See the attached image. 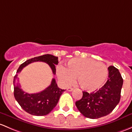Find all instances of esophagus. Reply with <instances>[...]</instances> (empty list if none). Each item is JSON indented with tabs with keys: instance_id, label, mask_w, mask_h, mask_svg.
<instances>
[{
	"instance_id": "esophagus-1",
	"label": "esophagus",
	"mask_w": 132,
	"mask_h": 132,
	"mask_svg": "<svg viewBox=\"0 0 132 132\" xmlns=\"http://www.w3.org/2000/svg\"><path fill=\"white\" fill-rule=\"evenodd\" d=\"M73 90V88H72V87H68V88H67V90L69 92H71Z\"/></svg>"
}]
</instances>
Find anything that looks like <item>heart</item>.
I'll list each match as a JSON object with an SVG mask.
<instances>
[{
    "label": "heart",
    "mask_w": 132,
    "mask_h": 132,
    "mask_svg": "<svg viewBox=\"0 0 132 132\" xmlns=\"http://www.w3.org/2000/svg\"><path fill=\"white\" fill-rule=\"evenodd\" d=\"M57 76L64 85L71 84L78 77L80 87L86 91L92 92L101 88L108 75V70L102 62L91 59L74 58L68 63L67 68L59 66Z\"/></svg>",
    "instance_id": "obj_1"
}]
</instances>
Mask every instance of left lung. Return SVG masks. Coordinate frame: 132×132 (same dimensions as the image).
<instances>
[{"label": "left lung", "mask_w": 132, "mask_h": 132, "mask_svg": "<svg viewBox=\"0 0 132 132\" xmlns=\"http://www.w3.org/2000/svg\"><path fill=\"white\" fill-rule=\"evenodd\" d=\"M108 80L95 92H83L81 99L75 102L79 111L86 118L97 119L111 113L119 103L123 80L117 68H108Z\"/></svg>", "instance_id": "left-lung-1"}]
</instances>
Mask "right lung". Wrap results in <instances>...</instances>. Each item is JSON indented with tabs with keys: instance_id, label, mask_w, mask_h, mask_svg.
I'll use <instances>...</instances> for the list:
<instances>
[{
	"instance_id": "1",
	"label": "right lung",
	"mask_w": 132,
	"mask_h": 132,
	"mask_svg": "<svg viewBox=\"0 0 132 132\" xmlns=\"http://www.w3.org/2000/svg\"><path fill=\"white\" fill-rule=\"evenodd\" d=\"M42 61L47 63L51 67L54 75H55V65L58 64V57L51 54H45L28 59L20 65L16 73L23 68L33 62ZM14 95L15 99L23 110L34 116H45L48 114L57 104L61 94L65 90L57 87L55 80L53 78L51 84L45 90L36 94H28L21 88L18 82V75L14 77Z\"/></svg>"
}]
</instances>
